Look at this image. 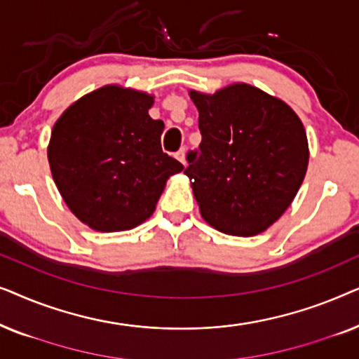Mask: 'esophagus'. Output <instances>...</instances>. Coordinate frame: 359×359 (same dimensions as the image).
Segmentation results:
<instances>
[{"instance_id":"obj_1","label":"esophagus","mask_w":359,"mask_h":359,"mask_svg":"<svg viewBox=\"0 0 359 359\" xmlns=\"http://www.w3.org/2000/svg\"><path fill=\"white\" fill-rule=\"evenodd\" d=\"M175 156L181 161V163L186 165V149H184V147H183V149H180L178 151H176Z\"/></svg>"}]
</instances>
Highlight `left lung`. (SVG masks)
<instances>
[{
    "label": "left lung",
    "mask_w": 359,
    "mask_h": 359,
    "mask_svg": "<svg viewBox=\"0 0 359 359\" xmlns=\"http://www.w3.org/2000/svg\"><path fill=\"white\" fill-rule=\"evenodd\" d=\"M189 95L203 140L186 155L184 173L201 215L224 233L263 232L289 208L306 176L301 119L286 102L245 83Z\"/></svg>",
    "instance_id": "left-lung-1"
}]
</instances>
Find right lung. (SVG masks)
<instances>
[{"instance_id":"1","label":"right lung","mask_w":359,"mask_h":359,"mask_svg":"<svg viewBox=\"0 0 359 359\" xmlns=\"http://www.w3.org/2000/svg\"><path fill=\"white\" fill-rule=\"evenodd\" d=\"M154 97L104 86L68 107L53 126L47 156L63 201L101 232L129 230L154 214L166 180L184 168L161 150Z\"/></svg>"}]
</instances>
